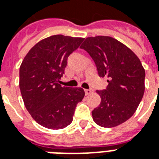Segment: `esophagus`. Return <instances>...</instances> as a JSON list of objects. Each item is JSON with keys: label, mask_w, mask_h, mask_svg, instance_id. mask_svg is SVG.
I'll return each instance as SVG.
<instances>
[{"label": "esophagus", "mask_w": 159, "mask_h": 159, "mask_svg": "<svg viewBox=\"0 0 159 159\" xmlns=\"http://www.w3.org/2000/svg\"><path fill=\"white\" fill-rule=\"evenodd\" d=\"M93 89H85V93L86 95H89L91 94L92 93H93Z\"/></svg>", "instance_id": "1"}]
</instances>
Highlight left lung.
<instances>
[{"mask_svg": "<svg viewBox=\"0 0 159 159\" xmlns=\"http://www.w3.org/2000/svg\"><path fill=\"white\" fill-rule=\"evenodd\" d=\"M93 60L100 77L107 76L106 89L97 93L101 103L92 112L102 127H115L136 112L145 91V70L132 50L109 36L87 38L81 46Z\"/></svg>", "mask_w": 159, "mask_h": 159, "instance_id": "obj_1", "label": "left lung"}]
</instances>
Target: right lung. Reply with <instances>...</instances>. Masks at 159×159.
Instances as JSON below:
<instances>
[{
    "label": "right lung",
    "instance_id": "obj_1",
    "mask_svg": "<svg viewBox=\"0 0 159 159\" xmlns=\"http://www.w3.org/2000/svg\"><path fill=\"white\" fill-rule=\"evenodd\" d=\"M83 38L58 34L43 39L29 50L21 64L19 87L26 109L43 127L59 130L73 120L77 103L85 95L82 88L59 84L67 58Z\"/></svg>",
    "mask_w": 159,
    "mask_h": 159
}]
</instances>
